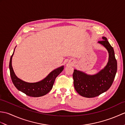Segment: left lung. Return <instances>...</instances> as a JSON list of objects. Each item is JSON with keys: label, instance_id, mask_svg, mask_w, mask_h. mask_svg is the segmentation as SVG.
<instances>
[{"label": "left lung", "instance_id": "left-lung-1", "mask_svg": "<svg viewBox=\"0 0 125 125\" xmlns=\"http://www.w3.org/2000/svg\"><path fill=\"white\" fill-rule=\"evenodd\" d=\"M102 39L98 42L107 49L109 54L108 62L104 69L92 76L77 70L73 71L74 87L78 94L84 97H95L107 91L112 85L117 71V62L113 47L106 38L102 37Z\"/></svg>", "mask_w": 125, "mask_h": 125}]
</instances>
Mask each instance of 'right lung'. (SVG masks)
Wrapping results in <instances>:
<instances>
[{
    "label": "right lung",
    "instance_id": "1",
    "mask_svg": "<svg viewBox=\"0 0 125 125\" xmlns=\"http://www.w3.org/2000/svg\"><path fill=\"white\" fill-rule=\"evenodd\" d=\"M13 53L10 58L9 68L12 81L16 88L30 97H39L47 94L52 90L56 78L63 71V66L52 71L43 80L36 83H27L18 78L15 75L12 66Z\"/></svg>",
    "mask_w": 125,
    "mask_h": 125
}]
</instances>
